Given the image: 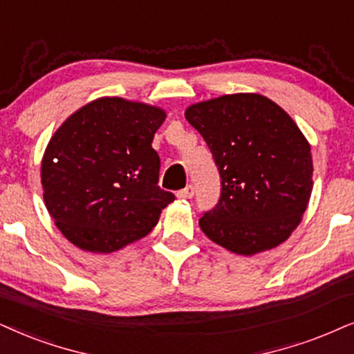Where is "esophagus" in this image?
Masks as SVG:
<instances>
[{"instance_id": "obj_1", "label": "esophagus", "mask_w": 354, "mask_h": 354, "mask_svg": "<svg viewBox=\"0 0 354 354\" xmlns=\"http://www.w3.org/2000/svg\"><path fill=\"white\" fill-rule=\"evenodd\" d=\"M192 196H194V187H192L191 185L186 186L185 189L178 191V198H181V199H191Z\"/></svg>"}]
</instances>
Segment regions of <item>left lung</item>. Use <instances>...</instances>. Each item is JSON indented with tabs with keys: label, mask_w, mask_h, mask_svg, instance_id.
Instances as JSON below:
<instances>
[{
	"label": "left lung",
	"mask_w": 354,
	"mask_h": 354,
	"mask_svg": "<svg viewBox=\"0 0 354 354\" xmlns=\"http://www.w3.org/2000/svg\"><path fill=\"white\" fill-rule=\"evenodd\" d=\"M185 118L203 136L222 178L221 199L199 218L201 230L243 257L288 240L314 186L310 144L292 118L257 93L196 102Z\"/></svg>",
	"instance_id": "1"
}]
</instances>
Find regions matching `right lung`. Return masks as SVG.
Here are the masks:
<instances>
[{"label":"right lung","mask_w":354,"mask_h":354,"mask_svg":"<svg viewBox=\"0 0 354 354\" xmlns=\"http://www.w3.org/2000/svg\"><path fill=\"white\" fill-rule=\"evenodd\" d=\"M167 119L162 107L100 97L75 111L44 151V203L75 247L113 253L158 223L174 196L160 189V156L151 149Z\"/></svg>","instance_id":"add662e5"}]
</instances>
